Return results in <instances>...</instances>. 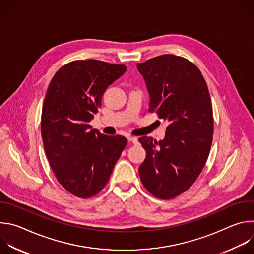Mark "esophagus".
I'll list each match as a JSON object with an SVG mask.
<instances>
[{"instance_id": "34e87169", "label": "esophagus", "mask_w": 254, "mask_h": 254, "mask_svg": "<svg viewBox=\"0 0 254 254\" xmlns=\"http://www.w3.org/2000/svg\"><path fill=\"white\" fill-rule=\"evenodd\" d=\"M127 139H128V141H130V142H132V143H137L138 141H137V138L135 137V136H131V135H128L127 136Z\"/></svg>"}]
</instances>
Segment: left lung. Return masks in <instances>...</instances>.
<instances>
[{
	"mask_svg": "<svg viewBox=\"0 0 254 254\" xmlns=\"http://www.w3.org/2000/svg\"><path fill=\"white\" fill-rule=\"evenodd\" d=\"M150 95L149 111L169 123L162 140L141 136L146 159L138 168L154 196L172 199L188 190L208 159L213 114L206 81L189 60L165 54L136 64Z\"/></svg>",
	"mask_w": 254,
	"mask_h": 254,
	"instance_id": "obj_1",
	"label": "left lung"
}]
</instances>
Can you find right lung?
I'll return each mask as SVG.
<instances>
[{"label": "right lung", "instance_id": "obj_1", "mask_svg": "<svg viewBox=\"0 0 254 254\" xmlns=\"http://www.w3.org/2000/svg\"><path fill=\"white\" fill-rule=\"evenodd\" d=\"M127 69L76 60L62 66L48 86L41 117L44 150L58 182L79 198L100 192L127 146L125 136L102 134L89 125L105 89Z\"/></svg>", "mask_w": 254, "mask_h": 254}]
</instances>
